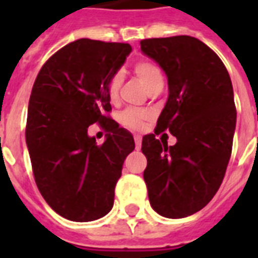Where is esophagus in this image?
I'll return each instance as SVG.
<instances>
[{"label": "esophagus", "mask_w": 258, "mask_h": 258, "mask_svg": "<svg viewBox=\"0 0 258 258\" xmlns=\"http://www.w3.org/2000/svg\"><path fill=\"white\" fill-rule=\"evenodd\" d=\"M134 139H135V147H137V150H139L142 146V137L141 135H135Z\"/></svg>", "instance_id": "esophagus-1"}]
</instances>
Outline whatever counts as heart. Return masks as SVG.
I'll return each mask as SVG.
<instances>
[{"mask_svg": "<svg viewBox=\"0 0 258 258\" xmlns=\"http://www.w3.org/2000/svg\"><path fill=\"white\" fill-rule=\"evenodd\" d=\"M134 74L138 80L146 87L147 91L157 86L159 83H163V75L161 68L151 60H139L134 64ZM121 86V76L115 74L108 82V96L111 100H115L119 95V89ZM149 119V113L138 109H127L120 115L121 124L131 130H142L146 120Z\"/></svg>", "mask_w": 258, "mask_h": 258, "instance_id": "1", "label": "heart"}]
</instances>
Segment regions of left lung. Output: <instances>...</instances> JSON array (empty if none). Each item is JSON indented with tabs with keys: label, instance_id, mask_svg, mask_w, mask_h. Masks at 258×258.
<instances>
[{
	"label": "left lung",
	"instance_id": "1",
	"mask_svg": "<svg viewBox=\"0 0 258 258\" xmlns=\"http://www.w3.org/2000/svg\"><path fill=\"white\" fill-rule=\"evenodd\" d=\"M142 52L167 76L169 97L155 134L143 137V178L151 208L166 218L200 212L218 191L232 154L236 105L228 70L191 36L146 38ZM169 129L174 146L155 135Z\"/></svg>",
	"mask_w": 258,
	"mask_h": 258
}]
</instances>
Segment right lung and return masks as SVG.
<instances>
[{"label": "right lung", "mask_w": 258, "mask_h": 258, "mask_svg": "<svg viewBox=\"0 0 258 258\" xmlns=\"http://www.w3.org/2000/svg\"><path fill=\"white\" fill-rule=\"evenodd\" d=\"M133 48L121 42L80 38L57 50L38 72L30 93L26 146L38 190L54 212L88 222L112 209L125 158L135 149L111 111L108 82ZM107 130L97 145L88 127Z\"/></svg>", "instance_id": "1"}]
</instances>
